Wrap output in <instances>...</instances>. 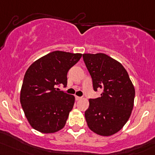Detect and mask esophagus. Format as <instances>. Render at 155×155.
<instances>
[{
	"instance_id": "1",
	"label": "esophagus",
	"mask_w": 155,
	"mask_h": 155,
	"mask_svg": "<svg viewBox=\"0 0 155 155\" xmlns=\"http://www.w3.org/2000/svg\"><path fill=\"white\" fill-rule=\"evenodd\" d=\"M81 98V97H79V96H76V101H79V100H80Z\"/></svg>"
}]
</instances>
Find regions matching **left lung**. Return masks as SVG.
I'll list each match as a JSON object with an SVG mask.
<instances>
[{
  "label": "left lung",
  "mask_w": 155,
  "mask_h": 155,
  "mask_svg": "<svg viewBox=\"0 0 155 155\" xmlns=\"http://www.w3.org/2000/svg\"><path fill=\"white\" fill-rule=\"evenodd\" d=\"M83 59L101 97L89 99L84 116L90 130L97 135L110 136L123 128L134 107L135 91L128 73L120 62L102 53L84 54Z\"/></svg>",
  "instance_id": "left-lung-1"
}]
</instances>
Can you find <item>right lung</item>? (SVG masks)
Masks as SVG:
<instances>
[{
  "instance_id": "add662e5",
  "label": "right lung",
  "mask_w": 155,
  "mask_h": 155,
  "mask_svg": "<svg viewBox=\"0 0 155 155\" xmlns=\"http://www.w3.org/2000/svg\"><path fill=\"white\" fill-rule=\"evenodd\" d=\"M82 54L56 51L34 62L25 72L20 91L22 108L32 128L54 133L65 125L75 97L56 88L67 85V74Z\"/></svg>"
}]
</instances>
